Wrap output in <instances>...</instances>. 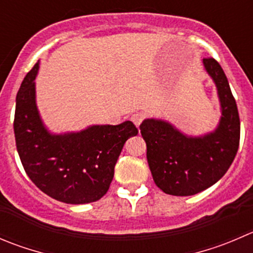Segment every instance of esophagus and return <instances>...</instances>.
Wrapping results in <instances>:
<instances>
[{
	"label": "esophagus",
	"mask_w": 253,
	"mask_h": 253,
	"mask_svg": "<svg viewBox=\"0 0 253 253\" xmlns=\"http://www.w3.org/2000/svg\"><path fill=\"white\" fill-rule=\"evenodd\" d=\"M144 117H146L144 112L137 111V112H134V114H132L131 120H132V122H133V124L136 125L137 127H138L139 125L142 124V121H143V120H144Z\"/></svg>",
	"instance_id": "obj_1"
}]
</instances>
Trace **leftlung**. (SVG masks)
I'll use <instances>...</instances> for the list:
<instances>
[{
    "label": "left lung",
    "instance_id": "left-lung-1",
    "mask_svg": "<svg viewBox=\"0 0 253 253\" xmlns=\"http://www.w3.org/2000/svg\"><path fill=\"white\" fill-rule=\"evenodd\" d=\"M215 82L221 102L216 131L204 137H186L161 120H144L139 126L147 144V161L161 190L175 197L203 192L224 176L240 144V117L224 70L214 58L203 59Z\"/></svg>",
    "mask_w": 253,
    "mask_h": 253
}]
</instances>
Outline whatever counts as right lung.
<instances>
[{
  "label": "right lung",
  "mask_w": 253,
  "mask_h": 253,
  "mask_svg": "<svg viewBox=\"0 0 253 253\" xmlns=\"http://www.w3.org/2000/svg\"><path fill=\"white\" fill-rule=\"evenodd\" d=\"M38 63L22 82L16 97L14 137L22 166L32 181L53 199L86 204L101 199L114 178L124 144L138 133L131 121L91 126L78 133L53 136L36 106Z\"/></svg>",
  "instance_id": "1"
}]
</instances>
